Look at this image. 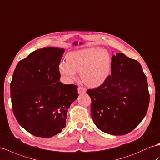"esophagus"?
<instances>
[{"label": "esophagus", "instance_id": "esophagus-1", "mask_svg": "<svg viewBox=\"0 0 160 160\" xmlns=\"http://www.w3.org/2000/svg\"><path fill=\"white\" fill-rule=\"evenodd\" d=\"M86 92H87V89H86L85 88H84L82 87H79L78 88V92L79 94H84Z\"/></svg>", "mask_w": 160, "mask_h": 160}]
</instances>
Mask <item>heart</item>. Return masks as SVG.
<instances>
[{
	"mask_svg": "<svg viewBox=\"0 0 160 160\" xmlns=\"http://www.w3.org/2000/svg\"><path fill=\"white\" fill-rule=\"evenodd\" d=\"M65 61L59 64V72L67 81L76 78L80 72L82 81L88 87H96L103 83L111 70L110 53L104 48L90 47L68 52Z\"/></svg>",
	"mask_w": 160,
	"mask_h": 160,
	"instance_id": "heart-1",
	"label": "heart"
}]
</instances>
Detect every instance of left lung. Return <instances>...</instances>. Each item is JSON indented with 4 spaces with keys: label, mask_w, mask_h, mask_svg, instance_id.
<instances>
[{
    "label": "left lung",
    "mask_w": 160,
    "mask_h": 160,
    "mask_svg": "<svg viewBox=\"0 0 160 160\" xmlns=\"http://www.w3.org/2000/svg\"><path fill=\"white\" fill-rule=\"evenodd\" d=\"M87 92L91 98L94 123L109 134L129 133L148 109V84L141 65L121 52L112 57V74L100 87Z\"/></svg>",
    "instance_id": "left-lung-1"
}]
</instances>
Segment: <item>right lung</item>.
Instances as JSON below:
<instances>
[{
	"instance_id": "right-lung-1",
	"label": "right lung",
	"mask_w": 160,
	"mask_h": 160,
	"mask_svg": "<svg viewBox=\"0 0 160 160\" xmlns=\"http://www.w3.org/2000/svg\"><path fill=\"white\" fill-rule=\"evenodd\" d=\"M65 50L48 47L31 52L18 63L11 82L12 109L19 124L34 136L50 138L66 126L78 87L59 82Z\"/></svg>"
}]
</instances>
